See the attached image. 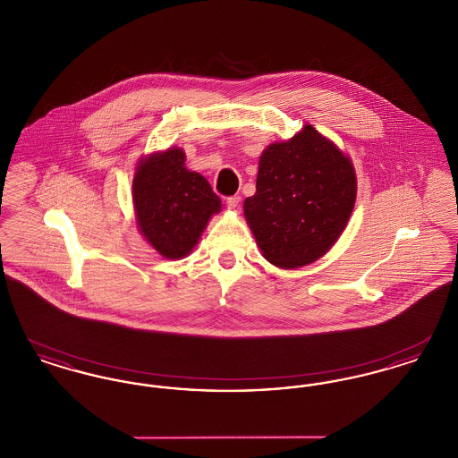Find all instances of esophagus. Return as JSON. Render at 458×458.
<instances>
[{
    "label": "esophagus",
    "instance_id": "esophagus-1",
    "mask_svg": "<svg viewBox=\"0 0 458 458\" xmlns=\"http://www.w3.org/2000/svg\"><path fill=\"white\" fill-rule=\"evenodd\" d=\"M240 204V196H232L226 199V206L228 209H237Z\"/></svg>",
    "mask_w": 458,
    "mask_h": 458
}]
</instances>
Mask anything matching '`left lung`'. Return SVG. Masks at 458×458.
Listing matches in <instances>:
<instances>
[{
  "mask_svg": "<svg viewBox=\"0 0 458 458\" xmlns=\"http://www.w3.org/2000/svg\"><path fill=\"white\" fill-rule=\"evenodd\" d=\"M357 197L353 163L312 125L271 142L243 216L262 258L295 269L323 258L344 233Z\"/></svg>",
  "mask_w": 458,
  "mask_h": 458,
  "instance_id": "obj_1",
  "label": "left lung"
}]
</instances>
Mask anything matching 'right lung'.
Returning a JSON list of instances; mask_svg holds the SVG:
<instances>
[{
  "label": "right lung",
  "mask_w": 458,
  "mask_h": 458,
  "mask_svg": "<svg viewBox=\"0 0 458 458\" xmlns=\"http://www.w3.org/2000/svg\"><path fill=\"white\" fill-rule=\"evenodd\" d=\"M131 200L140 235L165 259L189 256L221 211L209 182L185 166V151L176 146L139 159Z\"/></svg>",
  "instance_id": "add662e5"
}]
</instances>
